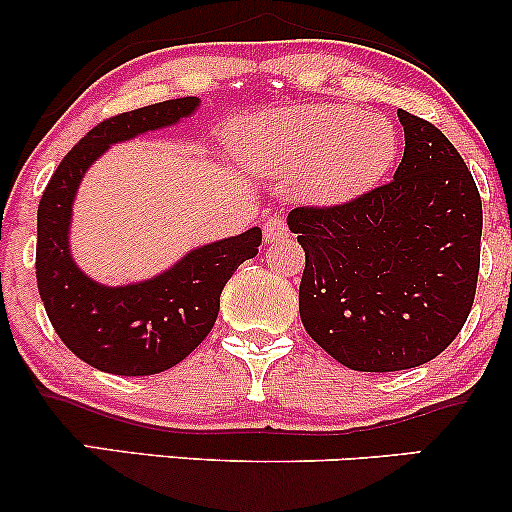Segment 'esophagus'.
Returning a JSON list of instances; mask_svg holds the SVG:
<instances>
[{
	"instance_id": "obj_1",
	"label": "esophagus",
	"mask_w": 512,
	"mask_h": 512,
	"mask_svg": "<svg viewBox=\"0 0 512 512\" xmlns=\"http://www.w3.org/2000/svg\"><path fill=\"white\" fill-rule=\"evenodd\" d=\"M264 243H274V240H281L289 236V226L281 216H272V219L264 221Z\"/></svg>"
}]
</instances>
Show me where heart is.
Returning a JSON list of instances; mask_svg holds the SVG:
<instances>
[{"label": "heart", "mask_w": 512, "mask_h": 512, "mask_svg": "<svg viewBox=\"0 0 512 512\" xmlns=\"http://www.w3.org/2000/svg\"><path fill=\"white\" fill-rule=\"evenodd\" d=\"M236 144L257 170L301 175V197L315 207H342L373 190L395 168L397 129L349 105H305L250 117Z\"/></svg>", "instance_id": "b5f03b06"}]
</instances>
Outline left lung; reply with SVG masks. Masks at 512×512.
I'll list each match as a JSON object with an SVG mask.
<instances>
[{"label":"left lung","instance_id":"obj_1","mask_svg":"<svg viewBox=\"0 0 512 512\" xmlns=\"http://www.w3.org/2000/svg\"><path fill=\"white\" fill-rule=\"evenodd\" d=\"M395 178L342 207H298L305 332L351 370L416 368L450 346L477 293L481 197L443 132L397 110Z\"/></svg>","mask_w":512,"mask_h":512}]
</instances>
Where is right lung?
<instances>
[{
  "instance_id": "right-lung-1",
  "label": "right lung",
  "mask_w": 512,
  "mask_h": 512,
  "mask_svg": "<svg viewBox=\"0 0 512 512\" xmlns=\"http://www.w3.org/2000/svg\"><path fill=\"white\" fill-rule=\"evenodd\" d=\"M197 108L199 98L187 96L103 120L62 158L38 204L35 276L45 313L67 349L103 373L154 375L190 356L214 327L226 281L262 243L255 226L125 286L98 284L74 262L69 228L86 170L113 144L175 125Z\"/></svg>"
}]
</instances>
